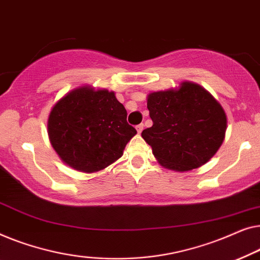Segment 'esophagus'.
<instances>
[{"label":"esophagus","mask_w":260,"mask_h":260,"mask_svg":"<svg viewBox=\"0 0 260 260\" xmlns=\"http://www.w3.org/2000/svg\"><path fill=\"white\" fill-rule=\"evenodd\" d=\"M135 128H137L138 133H141L142 129H144V123H140V125H138L137 127H135Z\"/></svg>","instance_id":"esophagus-1"}]
</instances>
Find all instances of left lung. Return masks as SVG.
Here are the masks:
<instances>
[{"label": "left lung", "instance_id": "8db88e82", "mask_svg": "<svg viewBox=\"0 0 260 260\" xmlns=\"http://www.w3.org/2000/svg\"><path fill=\"white\" fill-rule=\"evenodd\" d=\"M153 125L141 137L162 166L185 172L207 162L225 138L226 114L203 87L182 82L179 89L148 95Z\"/></svg>", "mask_w": 260, "mask_h": 260}]
</instances>
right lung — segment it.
<instances>
[{
    "label": "right lung",
    "mask_w": 260,
    "mask_h": 260,
    "mask_svg": "<svg viewBox=\"0 0 260 260\" xmlns=\"http://www.w3.org/2000/svg\"><path fill=\"white\" fill-rule=\"evenodd\" d=\"M48 134L67 165L93 173L118 160L137 129L127 122L126 109L114 93L82 87L54 106Z\"/></svg>",
    "instance_id": "right-lung-1"
}]
</instances>
